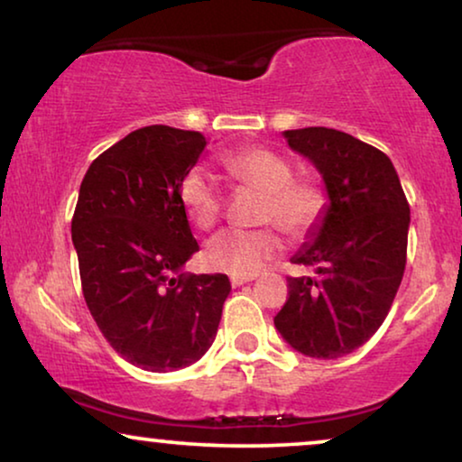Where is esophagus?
<instances>
[{
    "label": "esophagus",
    "mask_w": 462,
    "mask_h": 462,
    "mask_svg": "<svg viewBox=\"0 0 462 462\" xmlns=\"http://www.w3.org/2000/svg\"><path fill=\"white\" fill-rule=\"evenodd\" d=\"M254 280V275H231V286L237 288V286H244V283H248Z\"/></svg>",
    "instance_id": "esophagus-1"
}]
</instances>
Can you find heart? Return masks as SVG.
I'll return each mask as SVG.
<instances>
[{
    "instance_id": "1",
    "label": "heart",
    "mask_w": 462,
    "mask_h": 462,
    "mask_svg": "<svg viewBox=\"0 0 462 462\" xmlns=\"http://www.w3.org/2000/svg\"><path fill=\"white\" fill-rule=\"evenodd\" d=\"M226 179L233 187L263 191L261 223H275L286 236L299 239L311 233L328 208V193L315 179H296L288 157L269 147H248L223 157ZM180 204L189 220L199 229L217 225L225 206V193L206 170L195 168L185 174L179 189ZM282 252L275 229L242 231L225 229L206 245V264L231 275H256Z\"/></svg>"
}]
</instances>
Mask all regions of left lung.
<instances>
[{
  "mask_svg": "<svg viewBox=\"0 0 462 462\" xmlns=\"http://www.w3.org/2000/svg\"><path fill=\"white\" fill-rule=\"evenodd\" d=\"M324 176L330 206L318 239L292 258L275 328L296 351L334 359L356 351L387 318L406 271L410 206L381 149L332 128L286 130Z\"/></svg>",
  "mask_w": 462,
  "mask_h": 462,
  "instance_id": "obj_1",
  "label": "left lung"
}]
</instances>
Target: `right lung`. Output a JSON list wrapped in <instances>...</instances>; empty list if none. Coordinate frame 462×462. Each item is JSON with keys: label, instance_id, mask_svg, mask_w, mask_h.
Listing matches in <instances>:
<instances>
[{"label": "right lung", "instance_id": "1", "mask_svg": "<svg viewBox=\"0 0 462 462\" xmlns=\"http://www.w3.org/2000/svg\"><path fill=\"white\" fill-rule=\"evenodd\" d=\"M204 147L193 130L130 132L90 163L73 212L86 305L106 343L149 372L198 362L231 292L223 273H182L199 245L179 189Z\"/></svg>", "mask_w": 462, "mask_h": 462}]
</instances>
